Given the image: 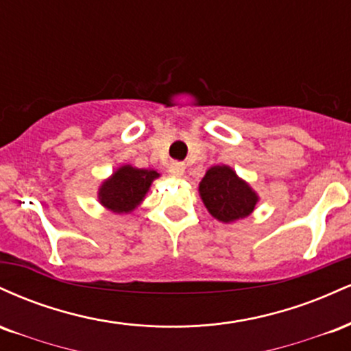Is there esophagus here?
I'll use <instances>...</instances> for the list:
<instances>
[{
	"label": "esophagus",
	"mask_w": 351,
	"mask_h": 351,
	"mask_svg": "<svg viewBox=\"0 0 351 351\" xmlns=\"http://www.w3.org/2000/svg\"><path fill=\"white\" fill-rule=\"evenodd\" d=\"M170 173L173 176H176V178H180V176H183L184 173V165L181 162H173L170 165Z\"/></svg>",
	"instance_id": "34e87169"
}]
</instances>
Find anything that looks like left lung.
Returning <instances> with one entry per match:
<instances>
[{
    "mask_svg": "<svg viewBox=\"0 0 351 351\" xmlns=\"http://www.w3.org/2000/svg\"><path fill=\"white\" fill-rule=\"evenodd\" d=\"M199 196L209 215L221 223H234L247 217L259 196L226 165L211 167L199 183Z\"/></svg>",
    "mask_w": 351,
    "mask_h": 351,
    "instance_id": "left-lung-1",
    "label": "left lung"
}]
</instances>
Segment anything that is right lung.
Wrapping results in <instances>:
<instances>
[{"mask_svg": "<svg viewBox=\"0 0 351 351\" xmlns=\"http://www.w3.org/2000/svg\"><path fill=\"white\" fill-rule=\"evenodd\" d=\"M160 176L155 170H143L123 165L99 188V201L108 211L122 215L130 213L142 203L153 180Z\"/></svg>", "mask_w": 351, "mask_h": 351, "instance_id": "obj_1", "label": "right lung"}]
</instances>
